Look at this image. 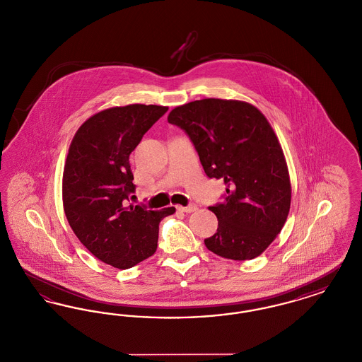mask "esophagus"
Masks as SVG:
<instances>
[{
    "label": "esophagus",
    "instance_id": "34e87169",
    "mask_svg": "<svg viewBox=\"0 0 362 362\" xmlns=\"http://www.w3.org/2000/svg\"><path fill=\"white\" fill-rule=\"evenodd\" d=\"M180 211H185V213H192V211H195L198 207L195 204H189V206H179L177 207Z\"/></svg>",
    "mask_w": 362,
    "mask_h": 362
}]
</instances>
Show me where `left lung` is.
<instances>
[{
    "label": "left lung",
    "instance_id": "1",
    "mask_svg": "<svg viewBox=\"0 0 362 362\" xmlns=\"http://www.w3.org/2000/svg\"><path fill=\"white\" fill-rule=\"evenodd\" d=\"M168 122L187 133L207 176L226 185L224 202L209 207L218 228L205 239L207 250L233 260L257 258L281 232L292 198L273 127L252 104L223 99L175 107Z\"/></svg>",
    "mask_w": 362,
    "mask_h": 362
}]
</instances>
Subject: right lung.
<instances>
[{"instance_id":"right-lung-1","label":"right lung","mask_w":362,"mask_h":362,"mask_svg":"<svg viewBox=\"0 0 362 362\" xmlns=\"http://www.w3.org/2000/svg\"><path fill=\"white\" fill-rule=\"evenodd\" d=\"M168 107L129 104L86 119L71 139L62 199L70 228L89 252L126 270L152 257L160 221L175 207L127 205L134 192L129 156Z\"/></svg>"}]
</instances>
